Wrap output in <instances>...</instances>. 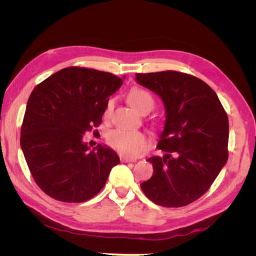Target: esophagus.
Wrapping results in <instances>:
<instances>
[{
	"label": "esophagus",
	"instance_id": "obj_1",
	"mask_svg": "<svg viewBox=\"0 0 256 256\" xmlns=\"http://www.w3.org/2000/svg\"><path fill=\"white\" fill-rule=\"evenodd\" d=\"M136 159L134 158H129L126 156H120V162H134Z\"/></svg>",
	"mask_w": 256,
	"mask_h": 256
}]
</instances>
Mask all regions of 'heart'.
<instances>
[{
	"label": "heart",
	"mask_w": 256,
	"mask_h": 256,
	"mask_svg": "<svg viewBox=\"0 0 256 256\" xmlns=\"http://www.w3.org/2000/svg\"><path fill=\"white\" fill-rule=\"evenodd\" d=\"M128 102L138 112L146 109L152 110L154 106V98L148 92L141 88H132L128 92ZM113 108V100L106 104L104 116H109ZM106 141L114 150L127 156L136 157L145 152L148 145V138L146 134L138 130L131 129H115L108 134Z\"/></svg>",
	"instance_id": "heart-1"
}]
</instances>
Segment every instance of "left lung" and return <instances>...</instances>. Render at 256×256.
Listing matches in <instances>:
<instances>
[{
  "mask_svg": "<svg viewBox=\"0 0 256 256\" xmlns=\"http://www.w3.org/2000/svg\"><path fill=\"white\" fill-rule=\"evenodd\" d=\"M136 82L164 104L166 122L157 147L164 157L147 159L154 174L141 184L154 204L186 206L210 188L228 158V118L214 90L188 74H136Z\"/></svg>",
  "mask_w": 256,
  "mask_h": 256,
  "instance_id": "1",
  "label": "left lung"
}]
</instances>
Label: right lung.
<instances>
[{
    "mask_svg": "<svg viewBox=\"0 0 256 256\" xmlns=\"http://www.w3.org/2000/svg\"><path fill=\"white\" fill-rule=\"evenodd\" d=\"M122 84L110 72L67 67L33 90L21 127L20 145L35 182L60 202H85L104 188L120 158L83 134L102 122L109 97Z\"/></svg>",
    "mask_w": 256,
    "mask_h": 256,
    "instance_id": "1",
    "label": "right lung"
}]
</instances>
